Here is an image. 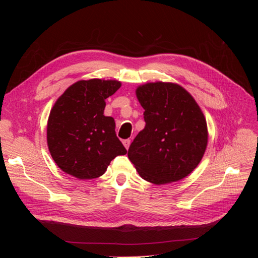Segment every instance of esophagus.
<instances>
[{
	"label": "esophagus",
	"mask_w": 258,
	"mask_h": 258,
	"mask_svg": "<svg viewBox=\"0 0 258 258\" xmlns=\"http://www.w3.org/2000/svg\"><path fill=\"white\" fill-rule=\"evenodd\" d=\"M130 143H131V141H130L129 139H127V140H123V141H122V144H123V146H124V147H126V150H128V148H129Z\"/></svg>",
	"instance_id": "obj_1"
}]
</instances>
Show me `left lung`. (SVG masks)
Listing matches in <instances>:
<instances>
[{"instance_id":"obj_1","label":"left lung","mask_w":258,"mask_h":258,"mask_svg":"<svg viewBox=\"0 0 258 258\" xmlns=\"http://www.w3.org/2000/svg\"><path fill=\"white\" fill-rule=\"evenodd\" d=\"M145 127L131 143L128 157L145 181L157 185L191 173L208 144L207 121L196 101L172 83H148L137 89Z\"/></svg>"}]
</instances>
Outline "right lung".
Wrapping results in <instances>:
<instances>
[{
    "label": "right lung",
    "mask_w": 258,
    "mask_h": 258,
    "mask_svg": "<svg viewBox=\"0 0 258 258\" xmlns=\"http://www.w3.org/2000/svg\"><path fill=\"white\" fill-rule=\"evenodd\" d=\"M120 88L117 81H80L51 108L47 143L57 166L80 179L102 175L124 148L116 137L113 117L104 116L105 99Z\"/></svg>",
    "instance_id": "1"
}]
</instances>
